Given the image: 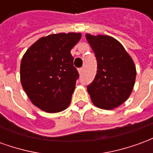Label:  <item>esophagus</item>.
<instances>
[{
    "label": "esophagus",
    "instance_id": "obj_1",
    "mask_svg": "<svg viewBox=\"0 0 153 153\" xmlns=\"http://www.w3.org/2000/svg\"><path fill=\"white\" fill-rule=\"evenodd\" d=\"M83 68H80V69H79V74L80 75H81V74H83Z\"/></svg>",
    "mask_w": 153,
    "mask_h": 153
}]
</instances>
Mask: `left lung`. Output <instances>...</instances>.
<instances>
[{
  "mask_svg": "<svg viewBox=\"0 0 153 153\" xmlns=\"http://www.w3.org/2000/svg\"><path fill=\"white\" fill-rule=\"evenodd\" d=\"M87 41L97 61L95 79L87 87L93 103L98 108L112 110L128 99L136 79L132 57L115 38L86 33Z\"/></svg>",
  "mask_w": 153,
  "mask_h": 153,
  "instance_id": "obj_1",
  "label": "left lung"
}]
</instances>
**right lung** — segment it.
<instances>
[{"instance_id":"add662e5","label":"right lung","mask_w":153,"mask_h":153,"mask_svg":"<svg viewBox=\"0 0 153 153\" xmlns=\"http://www.w3.org/2000/svg\"><path fill=\"white\" fill-rule=\"evenodd\" d=\"M80 33H60L39 38L26 51L20 63V81L32 103L48 113L70 105L79 73L70 51Z\"/></svg>"}]
</instances>
